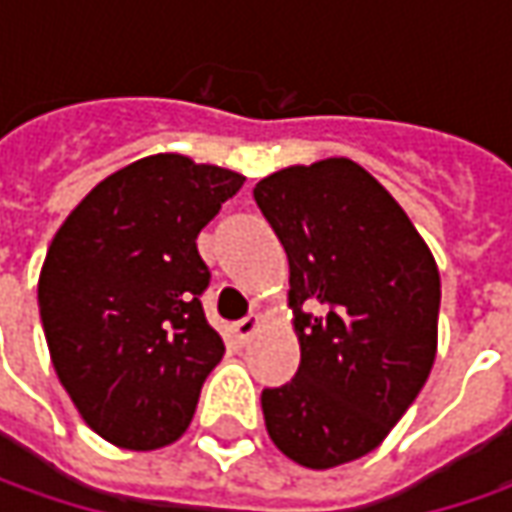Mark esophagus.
Segmentation results:
<instances>
[{
    "label": "esophagus",
    "instance_id": "1",
    "mask_svg": "<svg viewBox=\"0 0 512 512\" xmlns=\"http://www.w3.org/2000/svg\"><path fill=\"white\" fill-rule=\"evenodd\" d=\"M259 327H262V319H259V316H247V319L233 325V336H236V342L247 344L256 333H259Z\"/></svg>",
    "mask_w": 512,
    "mask_h": 512
}]
</instances>
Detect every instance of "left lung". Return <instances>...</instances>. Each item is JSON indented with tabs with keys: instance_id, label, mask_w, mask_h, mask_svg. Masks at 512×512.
Here are the masks:
<instances>
[{
	"instance_id": "obj_1",
	"label": "left lung",
	"mask_w": 512,
	"mask_h": 512,
	"mask_svg": "<svg viewBox=\"0 0 512 512\" xmlns=\"http://www.w3.org/2000/svg\"><path fill=\"white\" fill-rule=\"evenodd\" d=\"M290 265L302 362L262 393L273 444L330 470L376 450L427 382L439 347V265L362 165L330 156L253 187Z\"/></svg>"
}]
</instances>
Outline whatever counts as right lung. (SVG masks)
<instances>
[{
  "instance_id": "right-lung-1",
  "label": "right lung",
  "mask_w": 512,
  "mask_h": 512,
  "mask_svg": "<svg viewBox=\"0 0 512 512\" xmlns=\"http://www.w3.org/2000/svg\"><path fill=\"white\" fill-rule=\"evenodd\" d=\"M245 176L156 153L110 173L56 230L39 273L50 362L82 422L122 450L187 430L225 342L196 239Z\"/></svg>"
}]
</instances>
